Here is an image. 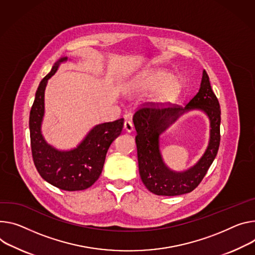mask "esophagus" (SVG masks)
<instances>
[{
  "label": "esophagus",
  "mask_w": 255,
  "mask_h": 255,
  "mask_svg": "<svg viewBox=\"0 0 255 255\" xmlns=\"http://www.w3.org/2000/svg\"><path fill=\"white\" fill-rule=\"evenodd\" d=\"M133 129H134V127H133V124L130 122V121H125V123H124V130L126 131V132H132L133 131Z\"/></svg>",
  "instance_id": "esophagus-1"
}]
</instances>
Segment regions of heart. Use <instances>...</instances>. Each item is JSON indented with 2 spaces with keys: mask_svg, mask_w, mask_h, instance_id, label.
I'll return each mask as SVG.
<instances>
[{
  "mask_svg": "<svg viewBox=\"0 0 255 255\" xmlns=\"http://www.w3.org/2000/svg\"><path fill=\"white\" fill-rule=\"evenodd\" d=\"M130 90L135 95H147L154 91L150 99L154 107H168L181 96L184 82L181 77L166 68H152L136 75L130 82Z\"/></svg>",
  "mask_w": 255,
  "mask_h": 255,
  "instance_id": "1",
  "label": "heart"
}]
</instances>
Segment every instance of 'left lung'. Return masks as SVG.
<instances>
[{"label":"left lung","instance_id":"obj_1","mask_svg":"<svg viewBox=\"0 0 255 255\" xmlns=\"http://www.w3.org/2000/svg\"><path fill=\"white\" fill-rule=\"evenodd\" d=\"M198 109L210 120V140L203 156L189 169L173 171L163 161L159 149V136L185 112ZM136 130V146L140 178L152 193L163 196H176L194 190L205 176L218 153L220 146L221 109L205 70L196 96L185 108H142L133 116Z\"/></svg>","mask_w":255,"mask_h":255}]
</instances>
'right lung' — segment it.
Here are the masks:
<instances>
[{
  "mask_svg": "<svg viewBox=\"0 0 255 255\" xmlns=\"http://www.w3.org/2000/svg\"><path fill=\"white\" fill-rule=\"evenodd\" d=\"M67 61L68 57L60 58L37 87L29 116L30 144L35 168L43 180L62 190L78 191L90 187L101 176L108 149L121 134L124 119L96 125L71 149L61 150L47 142L41 132L44 90L60 65Z\"/></svg>",
  "mask_w": 255,
  "mask_h": 255,
  "instance_id": "add662e5",
  "label": "right lung"
}]
</instances>
